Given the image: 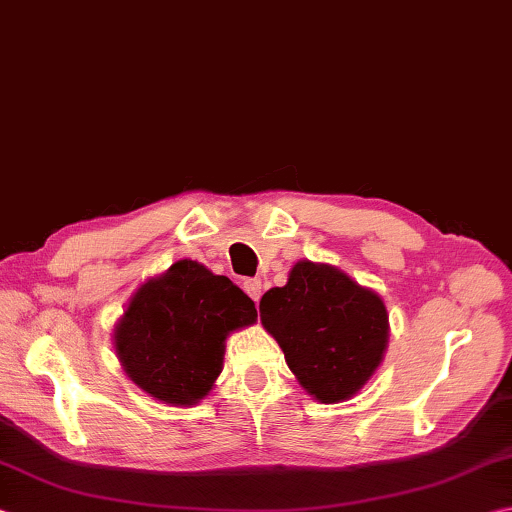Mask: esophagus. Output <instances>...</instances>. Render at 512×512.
Wrapping results in <instances>:
<instances>
[{
	"label": "esophagus",
	"mask_w": 512,
	"mask_h": 512,
	"mask_svg": "<svg viewBox=\"0 0 512 512\" xmlns=\"http://www.w3.org/2000/svg\"><path fill=\"white\" fill-rule=\"evenodd\" d=\"M244 290L250 295V299L257 304L262 297V282L259 279H244Z\"/></svg>",
	"instance_id": "obj_1"
}]
</instances>
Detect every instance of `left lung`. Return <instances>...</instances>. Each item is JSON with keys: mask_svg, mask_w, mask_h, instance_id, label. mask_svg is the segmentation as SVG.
<instances>
[{"mask_svg": "<svg viewBox=\"0 0 512 512\" xmlns=\"http://www.w3.org/2000/svg\"><path fill=\"white\" fill-rule=\"evenodd\" d=\"M259 313L299 384L324 404L355 395L384 357V302L333 266L295 264L288 284L262 297Z\"/></svg>", "mask_w": 512, "mask_h": 512, "instance_id": "1", "label": "left lung"}]
</instances>
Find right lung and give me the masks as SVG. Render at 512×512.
<instances>
[{
	"label": "right lung",
	"mask_w": 512,
	"mask_h": 512,
	"mask_svg": "<svg viewBox=\"0 0 512 512\" xmlns=\"http://www.w3.org/2000/svg\"><path fill=\"white\" fill-rule=\"evenodd\" d=\"M255 319V302L242 288L182 259L130 299L115 348L126 375L148 395L190 406L222 373L226 335Z\"/></svg>",
	"instance_id": "obj_1"
}]
</instances>
